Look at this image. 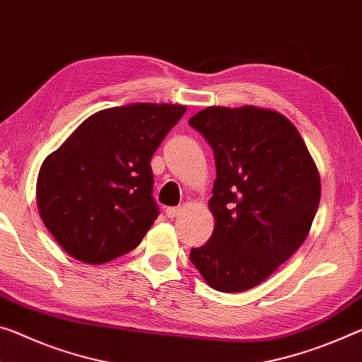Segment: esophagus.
<instances>
[{"label":"esophagus","instance_id":"obj_1","mask_svg":"<svg viewBox=\"0 0 362 362\" xmlns=\"http://www.w3.org/2000/svg\"><path fill=\"white\" fill-rule=\"evenodd\" d=\"M180 212H182V208H168L165 209V216H168L169 219H174V217L180 216Z\"/></svg>","mask_w":362,"mask_h":362}]
</instances>
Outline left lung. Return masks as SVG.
Listing matches in <instances>:
<instances>
[{"label":"left lung","instance_id":"obj_1","mask_svg":"<svg viewBox=\"0 0 362 362\" xmlns=\"http://www.w3.org/2000/svg\"><path fill=\"white\" fill-rule=\"evenodd\" d=\"M209 143L214 232L190 261L212 288L238 293L266 280L305 242L320 179L295 125L255 106H212L188 120Z\"/></svg>","mask_w":362,"mask_h":362}]
</instances>
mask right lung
Here are the masks:
<instances>
[{"mask_svg":"<svg viewBox=\"0 0 362 362\" xmlns=\"http://www.w3.org/2000/svg\"><path fill=\"white\" fill-rule=\"evenodd\" d=\"M185 111L150 103L103 109L43 160L38 211L67 255L103 264L140 245L159 216L151 158Z\"/></svg>","mask_w":362,"mask_h":362,"instance_id":"right-lung-1","label":"right lung"}]
</instances>
